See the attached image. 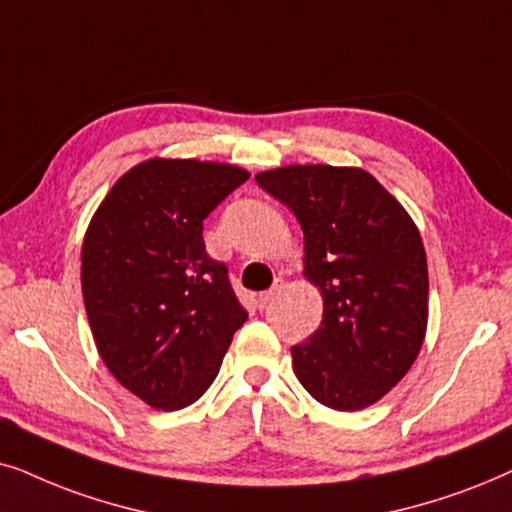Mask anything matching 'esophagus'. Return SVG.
<instances>
[{
	"label": "esophagus",
	"mask_w": 512,
	"mask_h": 512,
	"mask_svg": "<svg viewBox=\"0 0 512 512\" xmlns=\"http://www.w3.org/2000/svg\"><path fill=\"white\" fill-rule=\"evenodd\" d=\"M281 290H283V278H276L274 281V285H271L269 290H264V292H260V304L264 306V304H269L271 299L274 297H278L281 295Z\"/></svg>",
	"instance_id": "obj_1"
}]
</instances>
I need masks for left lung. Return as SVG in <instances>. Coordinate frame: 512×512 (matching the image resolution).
I'll use <instances>...</instances> for the list:
<instances>
[{"label":"left lung","mask_w":512,"mask_h":512,"mask_svg":"<svg viewBox=\"0 0 512 512\" xmlns=\"http://www.w3.org/2000/svg\"><path fill=\"white\" fill-rule=\"evenodd\" d=\"M304 231V276L323 320L292 346V367L320 405L370 407L405 377L426 337L428 267L417 224L363 168L283 166L255 175Z\"/></svg>","instance_id":"1"}]
</instances>
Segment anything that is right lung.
<instances>
[{"instance_id":"right-lung-1","label":"right lung","mask_w":512,"mask_h":512,"mask_svg":"<svg viewBox=\"0 0 512 512\" xmlns=\"http://www.w3.org/2000/svg\"><path fill=\"white\" fill-rule=\"evenodd\" d=\"M248 170L149 159L121 175L81 245V292L100 358L156 410L196 403L248 311L210 260L203 220Z\"/></svg>"}]
</instances>
